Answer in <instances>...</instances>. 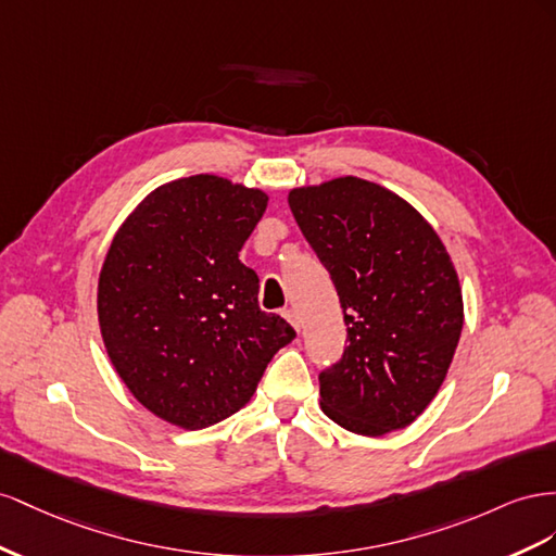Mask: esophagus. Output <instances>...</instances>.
I'll return each mask as SVG.
<instances>
[{"label": "esophagus", "instance_id": "obj_1", "mask_svg": "<svg viewBox=\"0 0 556 556\" xmlns=\"http://www.w3.org/2000/svg\"><path fill=\"white\" fill-rule=\"evenodd\" d=\"M283 319H287L295 330H300V316L295 309H283Z\"/></svg>", "mask_w": 556, "mask_h": 556}]
</instances>
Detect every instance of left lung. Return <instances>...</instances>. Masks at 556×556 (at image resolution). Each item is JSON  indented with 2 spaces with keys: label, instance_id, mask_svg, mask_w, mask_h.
<instances>
[{
  "label": "left lung",
  "instance_id": "8db88e82",
  "mask_svg": "<svg viewBox=\"0 0 556 556\" xmlns=\"http://www.w3.org/2000/svg\"><path fill=\"white\" fill-rule=\"evenodd\" d=\"M289 207L346 324L342 361L319 375L324 415L368 438L409 426L445 382L464 328L445 244L407 200L358 177L291 188Z\"/></svg>",
  "mask_w": 556,
  "mask_h": 556
}]
</instances>
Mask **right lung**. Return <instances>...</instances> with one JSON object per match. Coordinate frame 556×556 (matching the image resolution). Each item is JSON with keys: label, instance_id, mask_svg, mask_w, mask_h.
I'll return each mask as SVG.
<instances>
[{"label": "right lung", "instance_id": "obj_1", "mask_svg": "<svg viewBox=\"0 0 556 556\" xmlns=\"http://www.w3.org/2000/svg\"><path fill=\"white\" fill-rule=\"evenodd\" d=\"M218 174L174 179L123 220L98 279L111 366L151 415L198 431L242 409L295 330L258 307L240 251L267 207Z\"/></svg>", "mask_w": 556, "mask_h": 556}]
</instances>
